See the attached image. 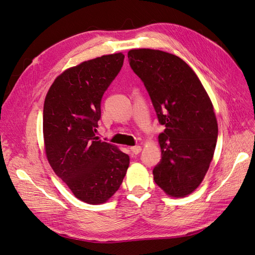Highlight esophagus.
Segmentation results:
<instances>
[{"instance_id":"obj_1","label":"esophagus","mask_w":255,"mask_h":255,"mask_svg":"<svg viewBox=\"0 0 255 255\" xmlns=\"http://www.w3.org/2000/svg\"><path fill=\"white\" fill-rule=\"evenodd\" d=\"M130 151H132L134 154H138L141 152V146L140 145H135V146H130Z\"/></svg>"}]
</instances>
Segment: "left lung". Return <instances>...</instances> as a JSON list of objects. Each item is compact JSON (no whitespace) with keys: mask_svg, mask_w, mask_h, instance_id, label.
<instances>
[{"mask_svg":"<svg viewBox=\"0 0 255 255\" xmlns=\"http://www.w3.org/2000/svg\"><path fill=\"white\" fill-rule=\"evenodd\" d=\"M128 57L166 127L158 136L161 159L154 181L169 197H186L202 183L214 156L218 123L213 103L194 70L173 54L133 49Z\"/></svg>","mask_w":255,"mask_h":255,"instance_id":"1","label":"left lung"}]
</instances>
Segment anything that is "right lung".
I'll return each instance as SVG.
<instances>
[{
    "instance_id": "1",
    "label": "right lung",
    "mask_w": 255,
    "mask_h": 255,
    "mask_svg": "<svg viewBox=\"0 0 255 255\" xmlns=\"http://www.w3.org/2000/svg\"><path fill=\"white\" fill-rule=\"evenodd\" d=\"M120 53L68 68L54 80L43 104L44 152L53 171L88 204L109 201L120 187L129 157L95 135L104 91L119 73Z\"/></svg>"
}]
</instances>
